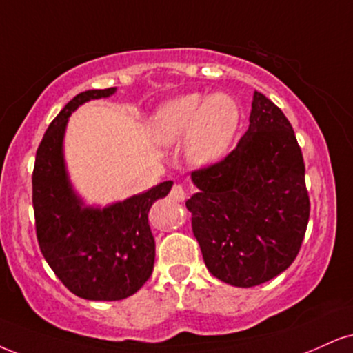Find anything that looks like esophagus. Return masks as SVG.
Returning <instances> with one entry per match:
<instances>
[{
  "label": "esophagus",
  "mask_w": 353,
  "mask_h": 353,
  "mask_svg": "<svg viewBox=\"0 0 353 353\" xmlns=\"http://www.w3.org/2000/svg\"><path fill=\"white\" fill-rule=\"evenodd\" d=\"M186 194H188V193H186L185 186L180 185V183L173 185V186H172V191H170V198H172L173 201H178V203L185 201Z\"/></svg>",
  "instance_id": "esophagus-1"
}]
</instances>
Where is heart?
<instances>
[{"mask_svg": "<svg viewBox=\"0 0 353 353\" xmlns=\"http://www.w3.org/2000/svg\"><path fill=\"white\" fill-rule=\"evenodd\" d=\"M241 124V108L229 94L204 98L185 94L163 104L154 117V134L162 143L188 139L191 162L208 165L223 159Z\"/></svg>", "mask_w": 353, "mask_h": 353, "instance_id": "obj_1", "label": "heart"}]
</instances>
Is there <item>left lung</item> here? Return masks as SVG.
Returning a JSON list of instances; mask_svg holds the SVG:
<instances>
[{
	"instance_id": "1",
	"label": "left lung",
	"mask_w": 353,
	"mask_h": 353,
	"mask_svg": "<svg viewBox=\"0 0 353 353\" xmlns=\"http://www.w3.org/2000/svg\"><path fill=\"white\" fill-rule=\"evenodd\" d=\"M191 178L199 193L186 208L212 275L250 288L294 262L311 204L301 147L275 103L255 91L249 129L236 149Z\"/></svg>"
}]
</instances>
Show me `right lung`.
Listing matches in <instances>:
<instances>
[{
	"label": "right lung",
	"instance_id": "add662e5",
	"mask_svg": "<svg viewBox=\"0 0 353 353\" xmlns=\"http://www.w3.org/2000/svg\"><path fill=\"white\" fill-rule=\"evenodd\" d=\"M114 91L90 90L68 101L43 134L32 172L36 234L43 259L73 294L91 301H119L149 280L155 241L147 214L173 185L163 181L104 210L81 208L73 194L62 157L68 116L80 104Z\"/></svg>",
	"mask_w": 353,
	"mask_h": 353
}]
</instances>
